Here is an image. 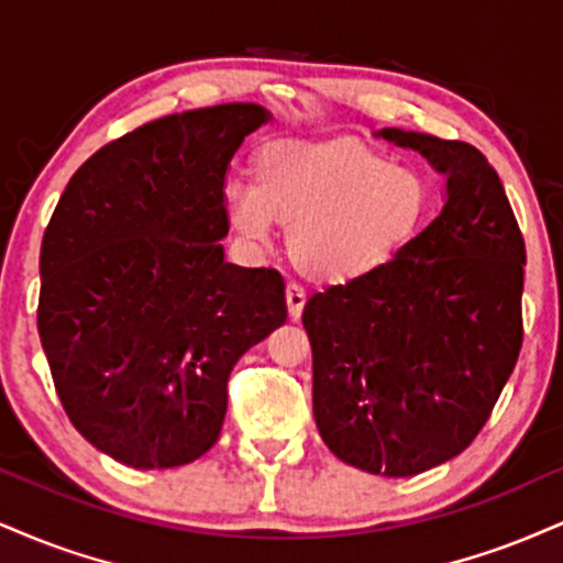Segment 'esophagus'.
<instances>
[{"label": "esophagus", "mask_w": 563, "mask_h": 563, "mask_svg": "<svg viewBox=\"0 0 563 563\" xmlns=\"http://www.w3.org/2000/svg\"><path fill=\"white\" fill-rule=\"evenodd\" d=\"M286 301H288V311L294 320H299L301 311H303V303H307V290H303L301 283L290 280L288 288H286Z\"/></svg>", "instance_id": "esophagus-1"}]
</instances>
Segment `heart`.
Wrapping results in <instances>:
<instances>
[{
	"instance_id": "obj_1",
	"label": "heart",
	"mask_w": 563,
	"mask_h": 563,
	"mask_svg": "<svg viewBox=\"0 0 563 563\" xmlns=\"http://www.w3.org/2000/svg\"><path fill=\"white\" fill-rule=\"evenodd\" d=\"M225 209L243 241L267 246L290 222V254L303 273L351 280L390 262L419 233L428 188L415 170L356 146H273L260 180L233 178Z\"/></svg>"
}]
</instances>
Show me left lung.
Segmentation results:
<instances>
[{
  "label": "left lung",
  "mask_w": 563,
  "mask_h": 563,
  "mask_svg": "<svg viewBox=\"0 0 563 563\" xmlns=\"http://www.w3.org/2000/svg\"><path fill=\"white\" fill-rule=\"evenodd\" d=\"M383 139L449 175V201L390 262L311 296L301 320L328 449L372 475L411 477L462 453L509 380L527 252L477 146L398 128Z\"/></svg>",
  "instance_id": "obj_1"
}]
</instances>
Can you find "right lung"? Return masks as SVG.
Masks as SVG:
<instances>
[{
  "instance_id": "add662e5",
  "label": "right lung",
  "mask_w": 563,
  "mask_h": 563,
  "mask_svg": "<svg viewBox=\"0 0 563 563\" xmlns=\"http://www.w3.org/2000/svg\"><path fill=\"white\" fill-rule=\"evenodd\" d=\"M267 112L167 114L91 154L42 241L38 335L73 428L135 470L205 456L235 362L286 322L273 267L222 260L228 162Z\"/></svg>"
}]
</instances>
